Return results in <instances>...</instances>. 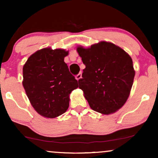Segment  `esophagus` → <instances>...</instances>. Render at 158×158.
<instances>
[{"mask_svg":"<svg viewBox=\"0 0 158 158\" xmlns=\"http://www.w3.org/2000/svg\"><path fill=\"white\" fill-rule=\"evenodd\" d=\"M81 78V72H80L79 73H78L77 75V77H76V79H77V80H79Z\"/></svg>","mask_w":158,"mask_h":158,"instance_id":"34e87169","label":"esophagus"}]
</instances>
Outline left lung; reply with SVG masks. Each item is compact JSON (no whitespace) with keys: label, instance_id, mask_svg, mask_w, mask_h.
<instances>
[{"label":"left lung","instance_id":"obj_1","mask_svg":"<svg viewBox=\"0 0 158 158\" xmlns=\"http://www.w3.org/2000/svg\"><path fill=\"white\" fill-rule=\"evenodd\" d=\"M85 68L79 88L92 109L103 114L117 111L126 102L135 72L131 58L115 44L101 41L77 48Z\"/></svg>","mask_w":158,"mask_h":158}]
</instances>
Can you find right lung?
I'll use <instances>...</instances> for the list:
<instances>
[{"instance_id":"right-lung-1","label":"right lung","mask_w":158,"mask_h":158,"mask_svg":"<svg viewBox=\"0 0 158 158\" xmlns=\"http://www.w3.org/2000/svg\"><path fill=\"white\" fill-rule=\"evenodd\" d=\"M68 52L44 48L32 54L23 68V86L39 114L55 118L69 107V95L79 87L64 61Z\"/></svg>"}]
</instances>
